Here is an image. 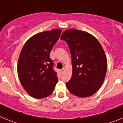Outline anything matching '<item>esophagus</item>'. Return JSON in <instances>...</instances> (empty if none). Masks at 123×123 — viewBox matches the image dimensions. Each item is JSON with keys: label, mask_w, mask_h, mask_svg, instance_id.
Here are the masks:
<instances>
[{"label": "esophagus", "mask_w": 123, "mask_h": 123, "mask_svg": "<svg viewBox=\"0 0 123 123\" xmlns=\"http://www.w3.org/2000/svg\"><path fill=\"white\" fill-rule=\"evenodd\" d=\"M64 69H62L61 70V73H63V72H64Z\"/></svg>", "instance_id": "1"}]
</instances>
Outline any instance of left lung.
Here are the masks:
<instances>
[{
	"label": "left lung",
	"instance_id": "obj_1",
	"mask_svg": "<svg viewBox=\"0 0 123 123\" xmlns=\"http://www.w3.org/2000/svg\"><path fill=\"white\" fill-rule=\"evenodd\" d=\"M61 39L68 43L73 72L66 83L71 94L80 98L91 96L101 87L107 71L105 50L92 35L77 29L65 31Z\"/></svg>",
	"mask_w": 123,
	"mask_h": 123
}]
</instances>
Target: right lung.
Here are the masks:
<instances>
[{"instance_id": "right-lung-1", "label": "right lung", "mask_w": 123, "mask_h": 123, "mask_svg": "<svg viewBox=\"0 0 123 123\" xmlns=\"http://www.w3.org/2000/svg\"><path fill=\"white\" fill-rule=\"evenodd\" d=\"M61 33L59 29L38 33L22 49L17 64L18 76L25 91L32 98L49 96L58 81L50 52Z\"/></svg>"}]
</instances>
